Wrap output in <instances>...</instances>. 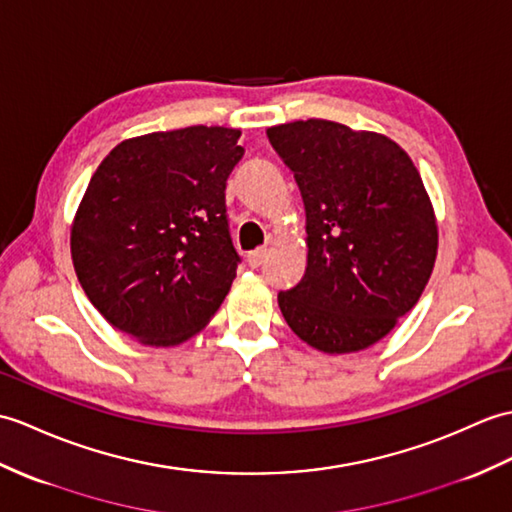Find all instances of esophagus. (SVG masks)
<instances>
[{
    "instance_id": "obj_1",
    "label": "esophagus",
    "mask_w": 512,
    "mask_h": 512,
    "mask_svg": "<svg viewBox=\"0 0 512 512\" xmlns=\"http://www.w3.org/2000/svg\"><path fill=\"white\" fill-rule=\"evenodd\" d=\"M266 257H268V248H257V251L248 253V266L259 268L266 261Z\"/></svg>"
}]
</instances>
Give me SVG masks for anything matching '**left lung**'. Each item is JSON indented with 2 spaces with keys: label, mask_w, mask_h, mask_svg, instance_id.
<instances>
[{
  "label": "left lung",
  "mask_w": 512,
  "mask_h": 512,
  "mask_svg": "<svg viewBox=\"0 0 512 512\" xmlns=\"http://www.w3.org/2000/svg\"><path fill=\"white\" fill-rule=\"evenodd\" d=\"M305 205L307 268L279 307L296 336L325 353L371 347L430 281L438 229L430 196L395 141L329 120L266 130Z\"/></svg>",
  "instance_id": "8db88e82"
}]
</instances>
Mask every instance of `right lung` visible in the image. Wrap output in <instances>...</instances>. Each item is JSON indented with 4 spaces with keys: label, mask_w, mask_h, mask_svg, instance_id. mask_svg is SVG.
Returning <instances> with one entry per match:
<instances>
[{
    "label": "right lung",
    "mask_w": 512,
    "mask_h": 512,
    "mask_svg": "<svg viewBox=\"0 0 512 512\" xmlns=\"http://www.w3.org/2000/svg\"><path fill=\"white\" fill-rule=\"evenodd\" d=\"M240 135L224 126L150 133L98 165L71 224V259L115 329L170 347L218 312L242 261L224 202L244 157Z\"/></svg>",
    "instance_id": "1"
}]
</instances>
